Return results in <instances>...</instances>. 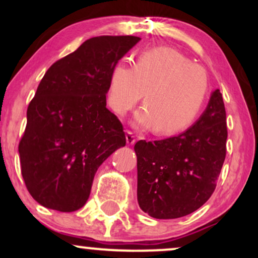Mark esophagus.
<instances>
[{
  "mask_svg": "<svg viewBox=\"0 0 258 258\" xmlns=\"http://www.w3.org/2000/svg\"><path fill=\"white\" fill-rule=\"evenodd\" d=\"M126 143L128 144V146H132V144L136 143V137L133 136L132 132L130 131L126 132Z\"/></svg>",
  "mask_w": 258,
  "mask_h": 258,
  "instance_id": "esophagus-1",
  "label": "esophagus"
}]
</instances>
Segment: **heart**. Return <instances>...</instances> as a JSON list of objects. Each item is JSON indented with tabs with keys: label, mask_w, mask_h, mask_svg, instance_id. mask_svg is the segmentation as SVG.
Returning <instances> with one entry per match:
<instances>
[{
	"label": "heart",
	"mask_w": 258,
	"mask_h": 258,
	"mask_svg": "<svg viewBox=\"0 0 258 258\" xmlns=\"http://www.w3.org/2000/svg\"><path fill=\"white\" fill-rule=\"evenodd\" d=\"M145 94H143V92ZM209 93L207 74L182 53L155 47L139 53L136 65L119 61L111 69L108 102L117 115H125L143 96L144 108L135 123L156 135H173L194 122Z\"/></svg>",
	"instance_id": "heart-1"
}]
</instances>
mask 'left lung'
<instances>
[{
	"label": "left lung",
	"instance_id": "left-lung-1",
	"mask_svg": "<svg viewBox=\"0 0 258 258\" xmlns=\"http://www.w3.org/2000/svg\"><path fill=\"white\" fill-rule=\"evenodd\" d=\"M226 109L220 90L212 91L206 109L176 137L139 141L138 205L150 217L172 220L197 211L210 199L226 159Z\"/></svg>",
	"mask_w": 258,
	"mask_h": 258
}]
</instances>
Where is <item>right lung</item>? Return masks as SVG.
<instances>
[{
  "label": "right lung",
  "instance_id": "obj_1",
  "mask_svg": "<svg viewBox=\"0 0 258 258\" xmlns=\"http://www.w3.org/2000/svg\"><path fill=\"white\" fill-rule=\"evenodd\" d=\"M139 40L92 37L44 74L19 143L22 176L40 205L60 212L81 209L98 167L125 147L122 125L106 108L105 96L111 69Z\"/></svg>",
  "mask_w": 258,
  "mask_h": 258
}]
</instances>
